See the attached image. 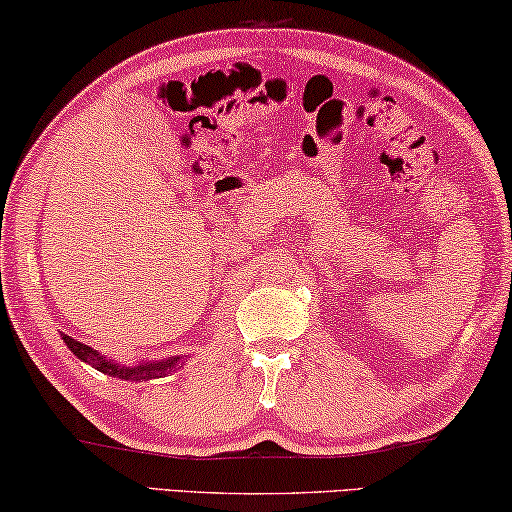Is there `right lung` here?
Returning <instances> with one entry per match:
<instances>
[{
	"mask_svg": "<svg viewBox=\"0 0 512 512\" xmlns=\"http://www.w3.org/2000/svg\"><path fill=\"white\" fill-rule=\"evenodd\" d=\"M64 342H66V347L71 349V352L80 358V361L94 365L96 370H101V372H105V375H110V377L131 379V381H147V379H156V377L170 375V372L177 368V361H179V358H167V361L144 363V365H135V368H124V365H117V363L108 361V358L98 354L96 349L82 345V342L68 338V335H64Z\"/></svg>",
	"mask_w": 512,
	"mask_h": 512,
	"instance_id": "add662e5",
	"label": "right lung"
}]
</instances>
